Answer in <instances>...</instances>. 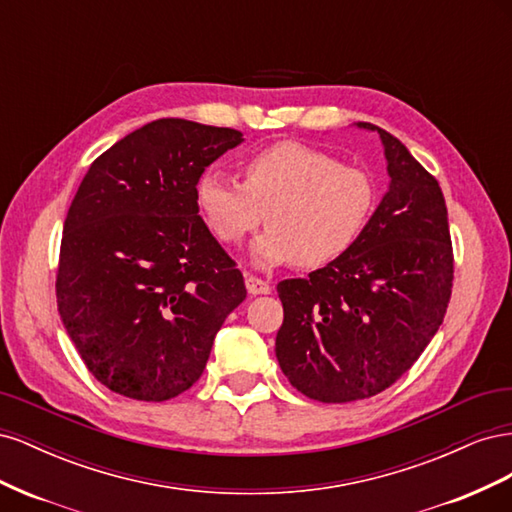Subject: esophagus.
Returning <instances> with one entry per match:
<instances>
[{"label":"esophagus","instance_id":"34e87169","mask_svg":"<svg viewBox=\"0 0 512 512\" xmlns=\"http://www.w3.org/2000/svg\"><path fill=\"white\" fill-rule=\"evenodd\" d=\"M245 288L247 292L252 294V297H256V294H269L271 292V284L260 280V277L256 275H245Z\"/></svg>","mask_w":512,"mask_h":512}]
</instances>
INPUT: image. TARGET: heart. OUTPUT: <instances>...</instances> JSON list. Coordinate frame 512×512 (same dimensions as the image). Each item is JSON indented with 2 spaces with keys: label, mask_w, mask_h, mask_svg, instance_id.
I'll return each mask as SVG.
<instances>
[{
  "label": "heart",
  "mask_w": 512,
  "mask_h": 512,
  "mask_svg": "<svg viewBox=\"0 0 512 512\" xmlns=\"http://www.w3.org/2000/svg\"><path fill=\"white\" fill-rule=\"evenodd\" d=\"M243 183L215 170L196 179L194 200L215 239L237 245L262 218L269 228L252 243V262L273 269L299 262L327 267L346 256L365 232L376 205L365 170L339 164L331 153L280 141L241 162Z\"/></svg>",
  "instance_id": "heart-1"
}]
</instances>
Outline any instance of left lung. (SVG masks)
Returning <instances> with one entry per match:
<instances>
[{"instance_id": "obj_1", "label": "left lung", "mask_w": 512, "mask_h": 512, "mask_svg": "<svg viewBox=\"0 0 512 512\" xmlns=\"http://www.w3.org/2000/svg\"><path fill=\"white\" fill-rule=\"evenodd\" d=\"M354 126L378 132L389 190L346 256L277 284L275 356L294 389L322 404L374 397L404 376L440 329L453 288L438 181L393 134Z\"/></svg>"}]
</instances>
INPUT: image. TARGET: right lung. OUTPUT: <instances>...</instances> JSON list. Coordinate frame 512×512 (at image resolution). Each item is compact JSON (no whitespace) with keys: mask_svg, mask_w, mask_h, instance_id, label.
<instances>
[{"mask_svg":"<svg viewBox=\"0 0 512 512\" xmlns=\"http://www.w3.org/2000/svg\"><path fill=\"white\" fill-rule=\"evenodd\" d=\"M243 134L158 119L89 166L64 222L61 322L87 369L123 397L166 401L200 378L243 275L198 215L196 179Z\"/></svg>","mask_w":512,"mask_h":512,"instance_id":"1","label":"right lung"}]
</instances>
